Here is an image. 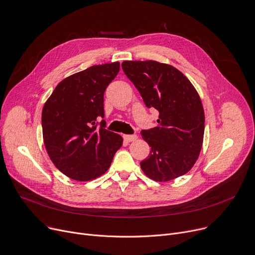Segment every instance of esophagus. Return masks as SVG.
Returning a JSON list of instances; mask_svg holds the SVG:
<instances>
[{"label":"esophagus","instance_id":"esophagus-1","mask_svg":"<svg viewBox=\"0 0 255 255\" xmlns=\"http://www.w3.org/2000/svg\"><path fill=\"white\" fill-rule=\"evenodd\" d=\"M137 138H138L137 134H124V139H125L127 142L134 141Z\"/></svg>","mask_w":255,"mask_h":255}]
</instances>
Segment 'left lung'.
<instances>
[{"label":"left lung","instance_id":"left-lung-1","mask_svg":"<svg viewBox=\"0 0 255 255\" xmlns=\"http://www.w3.org/2000/svg\"><path fill=\"white\" fill-rule=\"evenodd\" d=\"M122 67L146 107L159 112L156 127L141 131L151 147L150 154L140 162L142 171L159 182L186 174L199 157L205 130L204 109L197 91L170 65L127 61Z\"/></svg>","mask_w":255,"mask_h":255}]
</instances>
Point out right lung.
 I'll list each match as a JSON object with an SVG mask.
<instances>
[{
	"label": "right lung",
	"instance_id": "right-lung-1",
	"mask_svg": "<svg viewBox=\"0 0 255 255\" xmlns=\"http://www.w3.org/2000/svg\"><path fill=\"white\" fill-rule=\"evenodd\" d=\"M119 63L93 66L59 82L42 111L44 144L54 166L66 176L88 181L106 172L123 145L106 129L104 93Z\"/></svg>",
	"mask_w": 255,
	"mask_h": 255
}]
</instances>
